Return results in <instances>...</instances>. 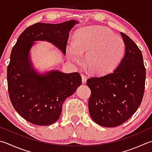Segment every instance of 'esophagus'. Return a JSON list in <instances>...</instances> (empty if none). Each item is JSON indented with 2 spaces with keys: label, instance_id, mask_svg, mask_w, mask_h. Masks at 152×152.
I'll return each instance as SVG.
<instances>
[{
  "label": "esophagus",
  "instance_id": "obj_1",
  "mask_svg": "<svg viewBox=\"0 0 152 152\" xmlns=\"http://www.w3.org/2000/svg\"><path fill=\"white\" fill-rule=\"evenodd\" d=\"M81 76H82V84H86V81H87V77H86L84 74H81Z\"/></svg>",
  "mask_w": 152,
  "mask_h": 152
}]
</instances>
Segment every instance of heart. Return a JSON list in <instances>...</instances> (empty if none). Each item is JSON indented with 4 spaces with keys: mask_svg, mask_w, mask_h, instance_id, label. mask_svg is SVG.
<instances>
[{
    "mask_svg": "<svg viewBox=\"0 0 152 152\" xmlns=\"http://www.w3.org/2000/svg\"><path fill=\"white\" fill-rule=\"evenodd\" d=\"M125 45L121 37L103 27L91 28L77 34L68 48V55L74 63H79L86 53L84 64L96 75L113 71L123 57Z\"/></svg>",
    "mask_w": 152,
    "mask_h": 152,
    "instance_id": "heart-1",
    "label": "heart"
}]
</instances>
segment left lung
Returning <instances> with one entry per match:
<instances>
[{"label":"left lung","mask_w":152,"mask_h":152,"mask_svg":"<svg viewBox=\"0 0 152 152\" xmlns=\"http://www.w3.org/2000/svg\"><path fill=\"white\" fill-rule=\"evenodd\" d=\"M125 53L111 73L88 79L91 90L89 112L95 123L116 127L132 117L144 96L145 69L141 50L128 35L121 32Z\"/></svg>","instance_id":"left-lung-1"}]
</instances>
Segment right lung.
<instances>
[{
  "label": "right lung",
  "instance_id": "add662e5",
  "mask_svg": "<svg viewBox=\"0 0 152 152\" xmlns=\"http://www.w3.org/2000/svg\"><path fill=\"white\" fill-rule=\"evenodd\" d=\"M78 21L53 24L39 22L26 29L12 49L7 68L9 97L15 110L35 125L48 126L57 121L62 104L82 84L78 72L35 70L30 51L38 41L52 43L66 55L69 33Z\"/></svg>",
  "mask_w": 152,
  "mask_h": 152
}]
</instances>
